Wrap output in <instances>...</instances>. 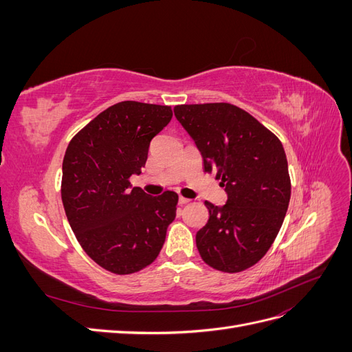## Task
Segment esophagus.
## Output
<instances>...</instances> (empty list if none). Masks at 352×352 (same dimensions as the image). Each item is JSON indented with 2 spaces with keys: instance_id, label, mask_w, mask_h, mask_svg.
Wrapping results in <instances>:
<instances>
[{
  "instance_id": "obj_1",
  "label": "esophagus",
  "mask_w": 352,
  "mask_h": 352,
  "mask_svg": "<svg viewBox=\"0 0 352 352\" xmlns=\"http://www.w3.org/2000/svg\"><path fill=\"white\" fill-rule=\"evenodd\" d=\"M190 199H188V198H185V197H179V204L180 206H185V204H188Z\"/></svg>"
}]
</instances>
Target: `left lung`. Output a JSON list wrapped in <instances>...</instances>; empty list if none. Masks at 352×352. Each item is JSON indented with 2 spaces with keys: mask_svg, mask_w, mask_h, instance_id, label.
I'll return each mask as SVG.
<instances>
[{
  "mask_svg": "<svg viewBox=\"0 0 352 352\" xmlns=\"http://www.w3.org/2000/svg\"><path fill=\"white\" fill-rule=\"evenodd\" d=\"M176 119L195 141L204 172L216 173L228 201H206L210 217L197 232V248L210 267L238 273L258 263L282 228L291 177L279 138L229 102L184 104Z\"/></svg>",
  "mask_w": 352,
  "mask_h": 352,
  "instance_id": "1",
  "label": "left lung"
}]
</instances>
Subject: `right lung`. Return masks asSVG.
Masks as SVG:
<instances>
[{"label":"right lung","instance_id":"add662e5","mask_svg":"<svg viewBox=\"0 0 352 352\" xmlns=\"http://www.w3.org/2000/svg\"><path fill=\"white\" fill-rule=\"evenodd\" d=\"M168 105L117 102L72 138L63 160L61 199L80 247L102 269L132 274L150 265L176 217L177 194L132 188L153 138L172 120Z\"/></svg>","mask_w":352,"mask_h":352}]
</instances>
